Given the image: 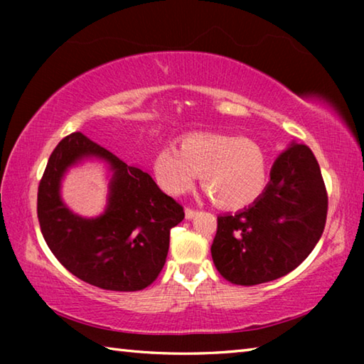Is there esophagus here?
<instances>
[{
    "label": "esophagus",
    "instance_id": "1",
    "mask_svg": "<svg viewBox=\"0 0 364 364\" xmlns=\"http://www.w3.org/2000/svg\"><path fill=\"white\" fill-rule=\"evenodd\" d=\"M184 213H186V218L188 220H193L196 215H197V210H194V208H191V207H186V210H184Z\"/></svg>",
    "mask_w": 364,
    "mask_h": 364
}]
</instances>
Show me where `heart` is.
Instances as JSON below:
<instances>
[{"label":"heart","mask_w":364,"mask_h":364,"mask_svg":"<svg viewBox=\"0 0 364 364\" xmlns=\"http://www.w3.org/2000/svg\"><path fill=\"white\" fill-rule=\"evenodd\" d=\"M180 149L162 146L154 154L152 170L159 186L181 196L200 180L212 200L223 208L250 205L268 181V159L263 147L250 138L217 132L184 134Z\"/></svg>","instance_id":"b5f03b06"}]
</instances>
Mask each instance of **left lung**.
<instances>
[{
    "label": "left lung",
    "mask_w": 364,
    "mask_h": 364,
    "mask_svg": "<svg viewBox=\"0 0 364 364\" xmlns=\"http://www.w3.org/2000/svg\"><path fill=\"white\" fill-rule=\"evenodd\" d=\"M269 176L254 205L217 220L212 258L232 284H263L291 273L324 231L328 191L310 147L292 144L276 159Z\"/></svg>",
    "instance_id": "1"
}]
</instances>
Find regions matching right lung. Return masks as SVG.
Wrapping results in <instances>:
<instances>
[{"label": "right lung", "mask_w": 364, "mask_h": 364, "mask_svg": "<svg viewBox=\"0 0 364 364\" xmlns=\"http://www.w3.org/2000/svg\"><path fill=\"white\" fill-rule=\"evenodd\" d=\"M106 158L114 170L107 213L86 220L60 200L58 183L78 158ZM36 213L48 247L78 279L106 291L134 292L151 286L168 254L170 231L183 205L162 193L149 173L75 132L53 151L38 186Z\"/></svg>", "instance_id": "add662e5"}]
</instances>
